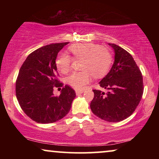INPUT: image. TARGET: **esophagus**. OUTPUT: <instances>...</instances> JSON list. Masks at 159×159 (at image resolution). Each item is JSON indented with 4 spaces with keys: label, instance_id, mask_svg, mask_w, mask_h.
Here are the masks:
<instances>
[{
    "label": "esophagus",
    "instance_id": "1",
    "mask_svg": "<svg viewBox=\"0 0 159 159\" xmlns=\"http://www.w3.org/2000/svg\"><path fill=\"white\" fill-rule=\"evenodd\" d=\"M84 93V90H76V94L77 95L82 94V93Z\"/></svg>",
    "mask_w": 159,
    "mask_h": 159
}]
</instances>
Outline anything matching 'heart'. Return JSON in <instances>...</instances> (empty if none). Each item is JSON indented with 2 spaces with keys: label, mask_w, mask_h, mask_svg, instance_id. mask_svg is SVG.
<instances>
[{
  "label": "heart",
  "mask_w": 159,
  "mask_h": 159,
  "mask_svg": "<svg viewBox=\"0 0 159 159\" xmlns=\"http://www.w3.org/2000/svg\"><path fill=\"white\" fill-rule=\"evenodd\" d=\"M69 51L75 59H82L80 69L82 71L71 73L66 78L67 83L77 90L84 89L92 76L95 78L105 76L111 65V53L106 47L93 43H81L69 46ZM72 61L71 56L62 53L58 57L56 64L61 72L66 73L70 69Z\"/></svg>",
  "instance_id": "1"
}]
</instances>
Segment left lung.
<instances>
[{
  "instance_id": "8db88e82",
  "label": "left lung",
  "mask_w": 159,
  "mask_h": 159,
  "mask_svg": "<svg viewBox=\"0 0 159 159\" xmlns=\"http://www.w3.org/2000/svg\"><path fill=\"white\" fill-rule=\"evenodd\" d=\"M114 50V62L109 72L99 82L107 93L93 90L90 103L93 114L103 120L118 122L133 114L143 94L142 73L132 56L119 45L108 43Z\"/></svg>"
}]
</instances>
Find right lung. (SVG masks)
Returning a JSON list of instances; mask_svg holds the SVG:
<instances>
[{"label": "right lung", "instance_id": "right-lung-1", "mask_svg": "<svg viewBox=\"0 0 159 159\" xmlns=\"http://www.w3.org/2000/svg\"><path fill=\"white\" fill-rule=\"evenodd\" d=\"M69 43H52L35 50L27 56L19 69L16 81V95L23 111L38 123L56 122L66 116L76 97L69 85L58 96L56 88L63 87L57 77L56 59Z\"/></svg>", "mask_w": 159, "mask_h": 159}]
</instances>
